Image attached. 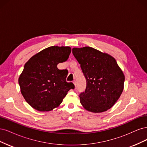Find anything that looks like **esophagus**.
<instances>
[{"instance_id":"34e87169","label":"esophagus","mask_w":147,"mask_h":147,"mask_svg":"<svg viewBox=\"0 0 147 147\" xmlns=\"http://www.w3.org/2000/svg\"><path fill=\"white\" fill-rule=\"evenodd\" d=\"M73 84H74V86H75V87H76V82L75 81V80H74L73 81Z\"/></svg>"}]
</instances>
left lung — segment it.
Returning a JSON list of instances; mask_svg holds the SVG:
<instances>
[{"instance_id": "1", "label": "left lung", "mask_w": 147, "mask_h": 147, "mask_svg": "<svg viewBox=\"0 0 147 147\" xmlns=\"http://www.w3.org/2000/svg\"><path fill=\"white\" fill-rule=\"evenodd\" d=\"M72 52L86 79V91L79 94L80 104L94 113L109 109L124 88L125 75L115 59L89 46L74 48Z\"/></svg>"}]
</instances>
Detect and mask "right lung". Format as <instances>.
I'll return each mask as SVG.
<instances>
[{
	"instance_id": "right-lung-1",
	"label": "right lung",
	"mask_w": 147,
	"mask_h": 147,
	"mask_svg": "<svg viewBox=\"0 0 147 147\" xmlns=\"http://www.w3.org/2000/svg\"><path fill=\"white\" fill-rule=\"evenodd\" d=\"M71 51L69 46H53L38 53L26 63L19 77L21 92L29 105L40 112L58 107L70 89L72 82L66 81L67 72L57 68L67 61Z\"/></svg>"
}]
</instances>
